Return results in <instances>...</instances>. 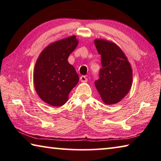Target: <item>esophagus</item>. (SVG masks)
I'll return each mask as SVG.
<instances>
[{"instance_id": "34e87169", "label": "esophagus", "mask_w": 161, "mask_h": 161, "mask_svg": "<svg viewBox=\"0 0 161 161\" xmlns=\"http://www.w3.org/2000/svg\"><path fill=\"white\" fill-rule=\"evenodd\" d=\"M80 80L81 82L85 83V82H87V81H88V78H87L85 75H82V76H80Z\"/></svg>"}]
</instances>
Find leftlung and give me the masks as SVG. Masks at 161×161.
Segmentation results:
<instances>
[{"mask_svg": "<svg viewBox=\"0 0 161 161\" xmlns=\"http://www.w3.org/2000/svg\"><path fill=\"white\" fill-rule=\"evenodd\" d=\"M94 43L101 56L102 64L95 86L105 104L117 103L131 88L132 68L124 53L116 44L103 39H96Z\"/></svg>", "mask_w": 161, "mask_h": 161, "instance_id": "8db88e82", "label": "left lung"}]
</instances>
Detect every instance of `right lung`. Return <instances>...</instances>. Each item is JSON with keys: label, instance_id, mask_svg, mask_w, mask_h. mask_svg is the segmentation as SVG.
Returning <instances> with one entry per match:
<instances>
[{"label": "right lung", "instance_id": "right-lung-1", "mask_svg": "<svg viewBox=\"0 0 161 161\" xmlns=\"http://www.w3.org/2000/svg\"><path fill=\"white\" fill-rule=\"evenodd\" d=\"M78 44L72 36L50 44L41 53L34 69V86L38 96L52 106H61L79 80L74 67L68 61Z\"/></svg>", "mask_w": 161, "mask_h": 161}]
</instances>
